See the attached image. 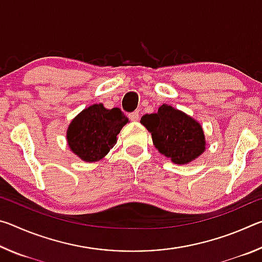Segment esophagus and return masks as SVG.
Wrapping results in <instances>:
<instances>
[{
	"label": "esophagus",
	"mask_w": 262,
	"mask_h": 262,
	"mask_svg": "<svg viewBox=\"0 0 262 262\" xmlns=\"http://www.w3.org/2000/svg\"><path fill=\"white\" fill-rule=\"evenodd\" d=\"M128 117H129V119H130L132 121H139L140 114H139V112H133V113L128 114Z\"/></svg>",
	"instance_id": "34e87169"
}]
</instances>
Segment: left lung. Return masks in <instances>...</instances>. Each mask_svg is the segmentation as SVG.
Masks as SVG:
<instances>
[{"label": "left lung", "instance_id": "left-lung-1", "mask_svg": "<svg viewBox=\"0 0 262 262\" xmlns=\"http://www.w3.org/2000/svg\"><path fill=\"white\" fill-rule=\"evenodd\" d=\"M141 123L151 133L158 151L174 164H188L205 152L207 142L202 126L183 111L163 104L157 112L144 114Z\"/></svg>", "mask_w": 262, "mask_h": 262}]
</instances>
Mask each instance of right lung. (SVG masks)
Here are the masks:
<instances>
[{"instance_id": "1", "label": "right lung", "mask_w": 262, "mask_h": 262, "mask_svg": "<svg viewBox=\"0 0 262 262\" xmlns=\"http://www.w3.org/2000/svg\"><path fill=\"white\" fill-rule=\"evenodd\" d=\"M128 121L118 107L107 110L103 104L89 106L69 123V148L84 162H98L114 147L118 134Z\"/></svg>"}]
</instances>
